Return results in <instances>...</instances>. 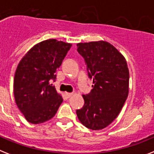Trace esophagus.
I'll return each instance as SVG.
<instances>
[{"mask_svg":"<svg viewBox=\"0 0 154 154\" xmlns=\"http://www.w3.org/2000/svg\"><path fill=\"white\" fill-rule=\"evenodd\" d=\"M73 93H71V92H66V96L68 97V98H69V97H71L72 96H73Z\"/></svg>","mask_w":154,"mask_h":154,"instance_id":"esophagus-1","label":"esophagus"}]
</instances>
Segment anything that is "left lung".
Instances as JSON below:
<instances>
[{"label": "left lung", "instance_id": "left-lung-1", "mask_svg": "<svg viewBox=\"0 0 154 154\" xmlns=\"http://www.w3.org/2000/svg\"><path fill=\"white\" fill-rule=\"evenodd\" d=\"M85 58L90 78L91 92L82 95L85 105L77 110L80 122L88 129L105 128L120 113L129 93V69L124 56L106 41L77 43Z\"/></svg>", "mask_w": 154, "mask_h": 154}]
</instances>
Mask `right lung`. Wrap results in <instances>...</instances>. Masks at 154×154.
Returning a JSON list of instances; mask_svg holds the SVG:
<instances>
[{"mask_svg": "<svg viewBox=\"0 0 154 154\" xmlns=\"http://www.w3.org/2000/svg\"><path fill=\"white\" fill-rule=\"evenodd\" d=\"M72 44L47 39L35 44L19 62L13 82L15 101L25 119L39 124L50 120L63 101L51 80Z\"/></svg>", "mask_w": 154, "mask_h": 154, "instance_id": "add662e5", "label": "right lung"}]
</instances>
